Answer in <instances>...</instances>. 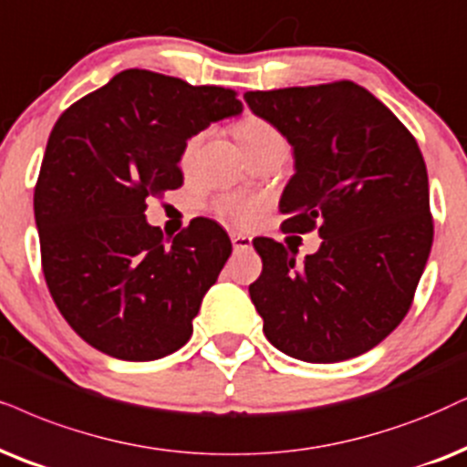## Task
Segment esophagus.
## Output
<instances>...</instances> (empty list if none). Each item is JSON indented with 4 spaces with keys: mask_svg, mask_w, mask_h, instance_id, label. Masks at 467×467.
<instances>
[{
    "mask_svg": "<svg viewBox=\"0 0 467 467\" xmlns=\"http://www.w3.org/2000/svg\"><path fill=\"white\" fill-rule=\"evenodd\" d=\"M230 241H233V250L234 252H244V250H250V247H252V237H247V234L233 233V234H230Z\"/></svg>",
    "mask_w": 467,
    "mask_h": 467,
    "instance_id": "1",
    "label": "esophagus"
}]
</instances>
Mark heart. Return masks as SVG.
Wrapping results in <instances>:
<instances>
[{"label": "heart", "instance_id": "1", "mask_svg": "<svg viewBox=\"0 0 467 467\" xmlns=\"http://www.w3.org/2000/svg\"><path fill=\"white\" fill-rule=\"evenodd\" d=\"M275 135L280 133H277L267 120H263V118H256V116L245 118V120L237 127V138L241 141V146L256 144V141L275 138ZM200 140H202V135H193V138L187 140L185 149H182V161L187 163L193 157ZM215 209L217 213L222 217H228V220L237 223H250L254 220V215H256L258 202L254 198H245V196H222L215 202Z\"/></svg>", "mask_w": 467, "mask_h": 467}]
</instances>
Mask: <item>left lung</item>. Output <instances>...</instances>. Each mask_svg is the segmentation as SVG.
Masks as SVG:
<instances>
[{
    "mask_svg": "<svg viewBox=\"0 0 467 467\" xmlns=\"http://www.w3.org/2000/svg\"><path fill=\"white\" fill-rule=\"evenodd\" d=\"M247 108L293 146L280 198L285 228L321 247L295 265L274 239L254 241L250 285L263 332L302 362L370 351L403 321L433 244L422 152L403 122L353 81L245 92Z\"/></svg>",
    "mask_w": 467,
    "mask_h": 467,
    "instance_id": "8db88e82",
    "label": "left lung"
}]
</instances>
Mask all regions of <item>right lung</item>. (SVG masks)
<instances>
[{
  "mask_svg": "<svg viewBox=\"0 0 467 467\" xmlns=\"http://www.w3.org/2000/svg\"><path fill=\"white\" fill-rule=\"evenodd\" d=\"M241 111L226 88L129 68L57 118L34 215L53 302L94 349L150 362L190 340L233 244L206 217L163 239L146 200L182 185L187 140Z\"/></svg>",
  "mask_w": 467,
  "mask_h": 467,
  "instance_id": "1",
  "label": "right lung"
}]
</instances>
